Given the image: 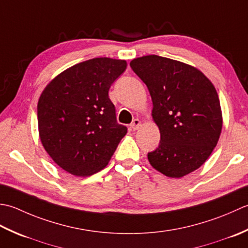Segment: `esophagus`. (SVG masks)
<instances>
[{"label":"esophagus","instance_id":"obj_1","mask_svg":"<svg viewBox=\"0 0 248 248\" xmlns=\"http://www.w3.org/2000/svg\"><path fill=\"white\" fill-rule=\"evenodd\" d=\"M140 124H141V122H140V120H138V119H135L134 121H133V123L130 124V126H131V128H133L134 130H137L138 128H139V126H140Z\"/></svg>","mask_w":248,"mask_h":248}]
</instances>
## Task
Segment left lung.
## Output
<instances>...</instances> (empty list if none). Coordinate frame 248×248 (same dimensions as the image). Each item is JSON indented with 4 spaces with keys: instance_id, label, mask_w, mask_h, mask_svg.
<instances>
[{
    "instance_id": "1",
    "label": "left lung",
    "mask_w": 248,
    "mask_h": 248,
    "mask_svg": "<svg viewBox=\"0 0 248 248\" xmlns=\"http://www.w3.org/2000/svg\"><path fill=\"white\" fill-rule=\"evenodd\" d=\"M130 67L149 89L160 131L150 164L169 178L193 172L213 152L223 127L214 85L199 69L159 55L134 59Z\"/></svg>"
}]
</instances>
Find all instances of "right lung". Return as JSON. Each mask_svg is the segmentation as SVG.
I'll list each match as a JSON object with an SVG mask.
<instances>
[{"label": "right lung", "mask_w": 248, "mask_h": 248, "mask_svg": "<svg viewBox=\"0 0 248 248\" xmlns=\"http://www.w3.org/2000/svg\"><path fill=\"white\" fill-rule=\"evenodd\" d=\"M126 66L124 60H88L61 73L40 95V141L54 163L70 174L89 176L104 169L127 133L117 122L108 95Z\"/></svg>", "instance_id": "right-lung-1"}]
</instances>
